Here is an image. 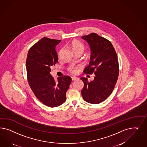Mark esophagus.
<instances>
[{
    "instance_id": "obj_1",
    "label": "esophagus",
    "mask_w": 147,
    "mask_h": 147,
    "mask_svg": "<svg viewBox=\"0 0 147 147\" xmlns=\"http://www.w3.org/2000/svg\"><path fill=\"white\" fill-rule=\"evenodd\" d=\"M78 78H77V77H76V76H72L71 77V79L73 81H74V80H77Z\"/></svg>"
}]
</instances>
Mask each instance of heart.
Listing matches in <instances>:
<instances>
[{"label": "heart", "instance_id": "obj_1", "mask_svg": "<svg viewBox=\"0 0 147 147\" xmlns=\"http://www.w3.org/2000/svg\"><path fill=\"white\" fill-rule=\"evenodd\" d=\"M71 48L74 50V51L76 53L78 52H84L85 49V46L81 43L78 41H73L71 44ZM61 51H60V53H61ZM80 67V65H76L74 63L71 64L68 67V70L72 73L76 74L78 71V69Z\"/></svg>", "mask_w": 147, "mask_h": 147}]
</instances>
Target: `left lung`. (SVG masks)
<instances>
[{
    "mask_svg": "<svg viewBox=\"0 0 147 147\" xmlns=\"http://www.w3.org/2000/svg\"><path fill=\"white\" fill-rule=\"evenodd\" d=\"M89 44L91 57L89 65L84 73L95 76L89 82L82 77L84 83L81 94L85 101L98 104L105 101L112 93L119 74V66L115 50L107 39L92 33L81 38Z\"/></svg>",
    "mask_w": 147,
    "mask_h": 147,
    "instance_id": "obj_1",
    "label": "left lung"
}]
</instances>
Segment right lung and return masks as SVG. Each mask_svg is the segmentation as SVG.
I'll list each match as a JSON object with an SVG mask.
<instances>
[{
  "label": "right lung",
  "mask_w": 147,
  "mask_h": 147,
  "mask_svg": "<svg viewBox=\"0 0 147 147\" xmlns=\"http://www.w3.org/2000/svg\"><path fill=\"white\" fill-rule=\"evenodd\" d=\"M61 41L42 38L29 49L26 62L27 80L32 90L40 102L52 108L65 102L71 81L70 76H65L59 77L56 82L50 74L51 67L58 62L55 47Z\"/></svg>",
  "instance_id": "add662e5"
}]
</instances>
